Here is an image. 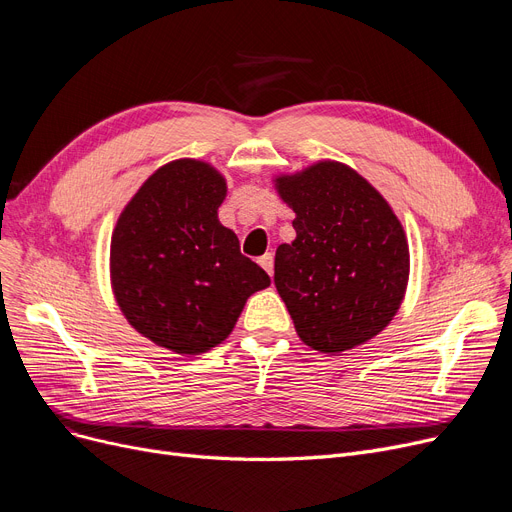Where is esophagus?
Masks as SVG:
<instances>
[{"instance_id": "34e87169", "label": "esophagus", "mask_w": 512, "mask_h": 512, "mask_svg": "<svg viewBox=\"0 0 512 512\" xmlns=\"http://www.w3.org/2000/svg\"><path fill=\"white\" fill-rule=\"evenodd\" d=\"M259 265L263 267V270L267 272V274H274V257H272V253H265L263 257H259Z\"/></svg>"}]
</instances>
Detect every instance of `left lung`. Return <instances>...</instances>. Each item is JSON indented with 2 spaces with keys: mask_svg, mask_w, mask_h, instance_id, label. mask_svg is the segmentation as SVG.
<instances>
[{
  "mask_svg": "<svg viewBox=\"0 0 512 512\" xmlns=\"http://www.w3.org/2000/svg\"><path fill=\"white\" fill-rule=\"evenodd\" d=\"M297 213V238L280 245L274 284L299 338L336 355L380 334L409 280V245L386 199L338 161L276 180Z\"/></svg>",
  "mask_w": 512,
  "mask_h": 512,
  "instance_id": "left-lung-1",
  "label": "left lung"
}]
</instances>
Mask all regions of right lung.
Listing matches in <instances>:
<instances>
[{
  "mask_svg": "<svg viewBox=\"0 0 512 512\" xmlns=\"http://www.w3.org/2000/svg\"><path fill=\"white\" fill-rule=\"evenodd\" d=\"M226 182L205 161L159 168L112 234V286L130 326L178 355L220 344L270 276L218 220Z\"/></svg>",
  "mask_w": 512,
  "mask_h": 512,
  "instance_id": "add662e5",
  "label": "right lung"
}]
</instances>
